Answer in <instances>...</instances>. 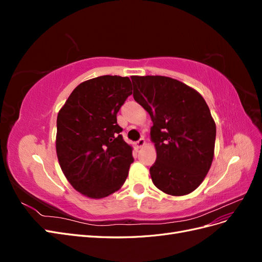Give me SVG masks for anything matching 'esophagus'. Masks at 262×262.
Returning <instances> with one entry per match:
<instances>
[{
    "mask_svg": "<svg viewBox=\"0 0 262 262\" xmlns=\"http://www.w3.org/2000/svg\"><path fill=\"white\" fill-rule=\"evenodd\" d=\"M144 144H145V140H144L143 138H141V139L137 142V147L141 148L142 146H144Z\"/></svg>",
    "mask_w": 262,
    "mask_h": 262,
    "instance_id": "obj_1",
    "label": "esophagus"
}]
</instances>
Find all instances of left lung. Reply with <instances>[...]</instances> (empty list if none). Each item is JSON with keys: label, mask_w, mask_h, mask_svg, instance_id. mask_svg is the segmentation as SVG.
Instances as JSON below:
<instances>
[{"label": "left lung", "mask_w": 262, "mask_h": 262, "mask_svg": "<svg viewBox=\"0 0 262 262\" xmlns=\"http://www.w3.org/2000/svg\"><path fill=\"white\" fill-rule=\"evenodd\" d=\"M133 98L152 118L157 157L149 168L163 192L185 195L200 186L211 167L216 126L207 102L191 87L160 75L132 76Z\"/></svg>", "instance_id": "8db88e82"}]
</instances>
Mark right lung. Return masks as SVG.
Here are the masks:
<instances>
[{"instance_id": "right-lung-1", "label": "right lung", "mask_w": 262, "mask_h": 262, "mask_svg": "<svg viewBox=\"0 0 262 262\" xmlns=\"http://www.w3.org/2000/svg\"><path fill=\"white\" fill-rule=\"evenodd\" d=\"M129 77L104 75L81 83L57 118V155L82 194L99 199L120 189L133 163L117 114L130 95Z\"/></svg>"}]
</instances>
